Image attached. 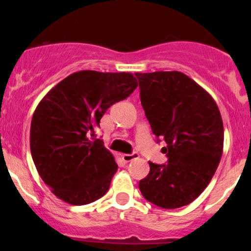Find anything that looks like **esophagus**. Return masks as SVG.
Masks as SVG:
<instances>
[{"mask_svg": "<svg viewBox=\"0 0 251 251\" xmlns=\"http://www.w3.org/2000/svg\"><path fill=\"white\" fill-rule=\"evenodd\" d=\"M138 158V154L137 153H132V154H123V159L124 161L126 163H130V161L135 160V159Z\"/></svg>", "mask_w": 251, "mask_h": 251, "instance_id": "obj_1", "label": "esophagus"}]
</instances>
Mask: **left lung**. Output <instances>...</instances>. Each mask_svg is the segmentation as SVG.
Listing matches in <instances>:
<instances>
[{
  "mask_svg": "<svg viewBox=\"0 0 251 251\" xmlns=\"http://www.w3.org/2000/svg\"><path fill=\"white\" fill-rule=\"evenodd\" d=\"M141 104L156 137L168 146V164L149 161L142 196L164 209L198 198L211 181L224 151V123L214 98L181 72L136 73Z\"/></svg>",
  "mask_w": 251,
  "mask_h": 251,
  "instance_id": "obj_1",
  "label": "left lung"
}]
</instances>
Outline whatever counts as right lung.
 Masks as SVG:
<instances>
[{
	"instance_id": "1",
	"label": "right lung",
	"mask_w": 251,
	"mask_h": 251,
	"mask_svg": "<svg viewBox=\"0 0 251 251\" xmlns=\"http://www.w3.org/2000/svg\"><path fill=\"white\" fill-rule=\"evenodd\" d=\"M130 73L81 70L60 81L35 109L30 151L36 170L65 203L85 205L104 196L118 170L95 130L114 103L137 87Z\"/></svg>"
}]
</instances>
